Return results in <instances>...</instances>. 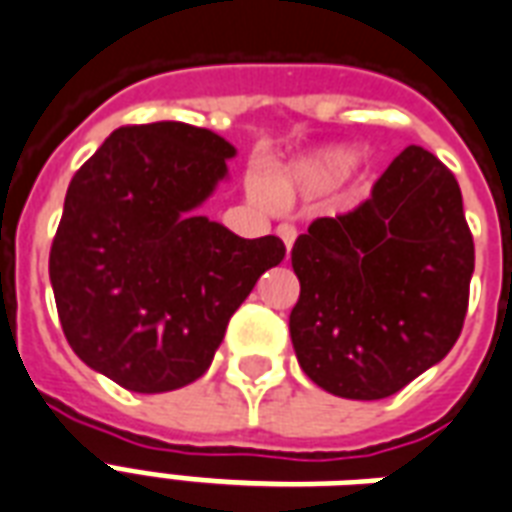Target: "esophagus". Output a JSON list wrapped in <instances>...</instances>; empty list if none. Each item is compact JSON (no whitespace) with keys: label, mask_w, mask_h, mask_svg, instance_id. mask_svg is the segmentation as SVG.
<instances>
[{"label":"esophagus","mask_w":512,"mask_h":512,"mask_svg":"<svg viewBox=\"0 0 512 512\" xmlns=\"http://www.w3.org/2000/svg\"><path fill=\"white\" fill-rule=\"evenodd\" d=\"M276 236H279V238H282V241H285L287 255H290V249H293V244H295V227L279 225V227H276Z\"/></svg>","instance_id":"esophagus-1"}]
</instances>
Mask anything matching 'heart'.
Wrapping results in <instances>:
<instances>
[{
	"label": "heart",
	"instance_id": "b5f03b06",
	"mask_svg": "<svg viewBox=\"0 0 512 512\" xmlns=\"http://www.w3.org/2000/svg\"><path fill=\"white\" fill-rule=\"evenodd\" d=\"M363 173V162L352 157L350 149L344 146H323L309 154H301L298 160L287 162L282 168L271 170L266 176V192L276 203L293 206L298 200L320 198L331 192L339 181ZM249 198L263 200V192L249 187Z\"/></svg>",
	"mask_w": 512,
	"mask_h": 512
}]
</instances>
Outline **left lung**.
<instances>
[{"instance_id":"left-lung-1","label":"left lung","mask_w":512,"mask_h":512,"mask_svg":"<svg viewBox=\"0 0 512 512\" xmlns=\"http://www.w3.org/2000/svg\"><path fill=\"white\" fill-rule=\"evenodd\" d=\"M295 358L314 385L377 401L437 366L456 344L475 271L458 181L407 146L342 217L314 219L293 246Z\"/></svg>"}]
</instances>
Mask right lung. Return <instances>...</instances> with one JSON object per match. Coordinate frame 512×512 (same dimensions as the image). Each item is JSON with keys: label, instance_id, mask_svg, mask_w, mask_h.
I'll list each match as a JSON object with an SVG mask.
<instances>
[{"label": "right lung", "instance_id": "right-lung-1", "mask_svg": "<svg viewBox=\"0 0 512 512\" xmlns=\"http://www.w3.org/2000/svg\"><path fill=\"white\" fill-rule=\"evenodd\" d=\"M236 146L184 121L119 127L67 187L48 274L62 331L89 369L135 393L195 382L276 236L241 238L203 217Z\"/></svg>", "mask_w": 512, "mask_h": 512}]
</instances>
